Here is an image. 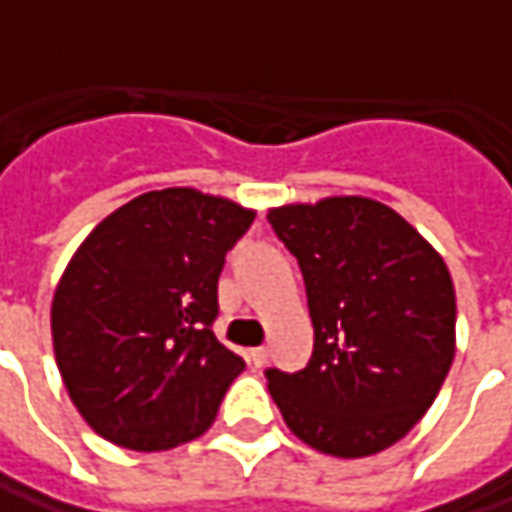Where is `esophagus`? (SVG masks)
Here are the masks:
<instances>
[{"label": "esophagus", "mask_w": 512, "mask_h": 512, "mask_svg": "<svg viewBox=\"0 0 512 512\" xmlns=\"http://www.w3.org/2000/svg\"><path fill=\"white\" fill-rule=\"evenodd\" d=\"M246 358H249L252 367H263V364L269 361V349H266V346H255V349L246 352Z\"/></svg>", "instance_id": "1"}]
</instances>
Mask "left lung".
Instances as JSON below:
<instances>
[{
  "mask_svg": "<svg viewBox=\"0 0 512 512\" xmlns=\"http://www.w3.org/2000/svg\"><path fill=\"white\" fill-rule=\"evenodd\" d=\"M298 257L315 349L266 372L286 427L312 450L367 458L433 407L456 358V289L444 257L395 209L361 194L269 209Z\"/></svg>",
  "mask_w": 512,
  "mask_h": 512,
  "instance_id": "1",
  "label": "left lung"
}]
</instances>
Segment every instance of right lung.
<instances>
[{
	"label": "right lung",
	"mask_w": 512,
	"mask_h": 512,
	"mask_svg": "<svg viewBox=\"0 0 512 512\" xmlns=\"http://www.w3.org/2000/svg\"><path fill=\"white\" fill-rule=\"evenodd\" d=\"M252 220L229 197L177 186L128 200L79 243L51 335L74 407L105 441L160 453L212 427L246 369L212 332L217 278Z\"/></svg>",
	"instance_id": "obj_1"
}]
</instances>
